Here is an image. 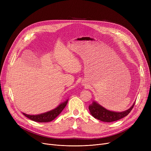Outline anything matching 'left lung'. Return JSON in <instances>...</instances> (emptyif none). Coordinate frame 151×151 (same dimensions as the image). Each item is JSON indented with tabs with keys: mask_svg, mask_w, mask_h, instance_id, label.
Segmentation results:
<instances>
[{
	"mask_svg": "<svg viewBox=\"0 0 151 151\" xmlns=\"http://www.w3.org/2000/svg\"><path fill=\"white\" fill-rule=\"evenodd\" d=\"M134 105V103L133 105L129 109L126 110L125 111L123 112H114L111 111L107 110L105 108L101 106V105L97 104L96 102L93 101L92 104L89 106V109L91 112V114L93 117L97 119L106 122H114L127 116L133 109Z\"/></svg>",
	"mask_w": 151,
	"mask_h": 151,
	"instance_id": "obj_1",
	"label": "left lung"
}]
</instances>
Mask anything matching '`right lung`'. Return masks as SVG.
Instances as JSON below:
<instances>
[{"mask_svg": "<svg viewBox=\"0 0 151 151\" xmlns=\"http://www.w3.org/2000/svg\"><path fill=\"white\" fill-rule=\"evenodd\" d=\"M68 100L62 103L60 105H59L56 108L52 109L50 111L46 112L45 113L38 114V115H28L25 113H23V114L26 116L29 119L32 120L35 122H48L56 117L62 111V110L64 109L67 104Z\"/></svg>", "mask_w": 151, "mask_h": 151, "instance_id": "right-lung-1", "label": "right lung"}]
</instances>
